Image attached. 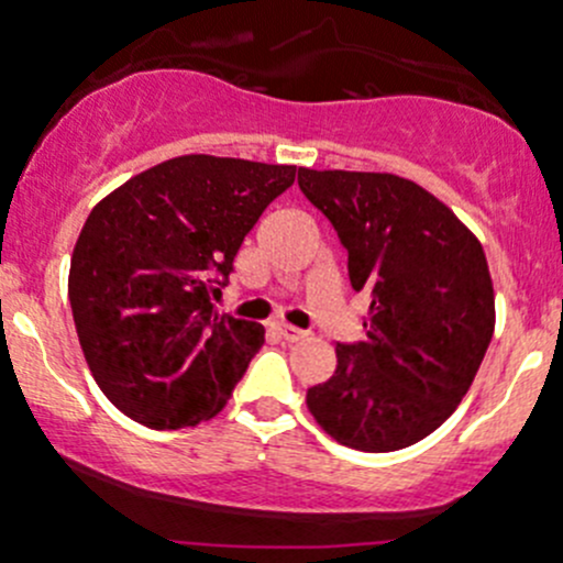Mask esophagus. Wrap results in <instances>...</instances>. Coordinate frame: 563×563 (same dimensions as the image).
I'll list each match as a JSON object with an SVG mask.
<instances>
[{"mask_svg": "<svg viewBox=\"0 0 563 563\" xmlns=\"http://www.w3.org/2000/svg\"><path fill=\"white\" fill-rule=\"evenodd\" d=\"M274 330H276V333H279V339L287 341V344H298V341H303L306 335H309V333H306V330L292 328V324H284V322L274 324Z\"/></svg>", "mask_w": 563, "mask_h": 563, "instance_id": "esophagus-1", "label": "esophagus"}]
</instances>
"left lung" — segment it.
<instances>
[{"instance_id": "8db88e82", "label": "left lung", "mask_w": 563, "mask_h": 563, "mask_svg": "<svg viewBox=\"0 0 563 563\" xmlns=\"http://www.w3.org/2000/svg\"><path fill=\"white\" fill-rule=\"evenodd\" d=\"M350 254L371 306L366 339L335 346V371L309 387L322 431L363 453L420 442L472 387L496 324L494 282L477 235L420 184L393 173L298 170Z\"/></svg>"}]
</instances>
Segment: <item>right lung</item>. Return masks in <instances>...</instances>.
<instances>
[{"label": "right lung", "instance_id": "right-lung-1", "mask_svg": "<svg viewBox=\"0 0 563 563\" xmlns=\"http://www.w3.org/2000/svg\"><path fill=\"white\" fill-rule=\"evenodd\" d=\"M295 165L187 154L137 173L91 208L69 263V306L91 376L154 431L222 411L265 341L211 295Z\"/></svg>", "mask_w": 563, "mask_h": 563}]
</instances>
